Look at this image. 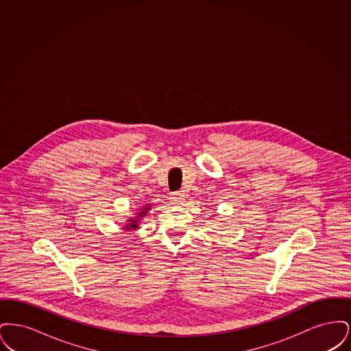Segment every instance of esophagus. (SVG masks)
Listing matches in <instances>:
<instances>
[{
    "label": "esophagus",
    "instance_id": "esophagus-1",
    "mask_svg": "<svg viewBox=\"0 0 351 351\" xmlns=\"http://www.w3.org/2000/svg\"><path fill=\"white\" fill-rule=\"evenodd\" d=\"M184 200V195L182 192H173V193H171V196H169V201L172 202V204H180V202H183Z\"/></svg>",
    "mask_w": 351,
    "mask_h": 351
}]
</instances>
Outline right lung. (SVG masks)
Segmentation results:
<instances>
[{"mask_svg": "<svg viewBox=\"0 0 351 351\" xmlns=\"http://www.w3.org/2000/svg\"><path fill=\"white\" fill-rule=\"evenodd\" d=\"M149 206H150V205H147V208H143V209L138 213V217H136V219H135V221H132V219H130V223H129V225H126L125 228H126V229H129V230H132V229H136V228H138V221H139L138 218L145 217V215H146V213H147V210L150 209Z\"/></svg>", "mask_w": 351, "mask_h": 351, "instance_id": "1", "label": "right lung"}]
</instances>
